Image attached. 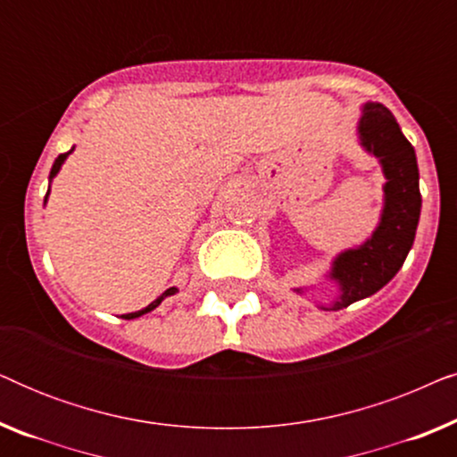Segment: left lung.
<instances>
[{"label":"left lung","instance_id":"obj_1","mask_svg":"<svg viewBox=\"0 0 457 457\" xmlns=\"http://www.w3.org/2000/svg\"><path fill=\"white\" fill-rule=\"evenodd\" d=\"M358 130L361 145L383 164L385 210L370 239L335 260L330 277L339 283L341 297L330 305L333 310L372 295L395 277L414 245L422 208L414 147L403 137L395 116L383 104H366Z\"/></svg>","mask_w":457,"mask_h":457}]
</instances>
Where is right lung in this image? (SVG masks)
Segmentation results:
<instances>
[{
	"instance_id": "obj_1",
	"label": "right lung",
	"mask_w": 457,
	"mask_h": 457,
	"mask_svg": "<svg viewBox=\"0 0 457 457\" xmlns=\"http://www.w3.org/2000/svg\"><path fill=\"white\" fill-rule=\"evenodd\" d=\"M71 152H72V149H71ZM71 152H66V154H60L58 155V158H55V162H54V166H52V172H49V179H54L55 177V174H58V170H60V166L62 164H64V160H66V155L68 154H71ZM47 195H49V191H47ZM47 195H46V202H47ZM179 289H177V287H170V289H166L164 293H162V295L158 297V299H154V302L152 303H149L147 305V308H143V310H139V312H133V314H124V318H127V320H130V318H137V316H141V314H147V312H152L154 308H158V305H160V302H162V299H164V297H168V295H174V293H177Z\"/></svg>"
}]
</instances>
